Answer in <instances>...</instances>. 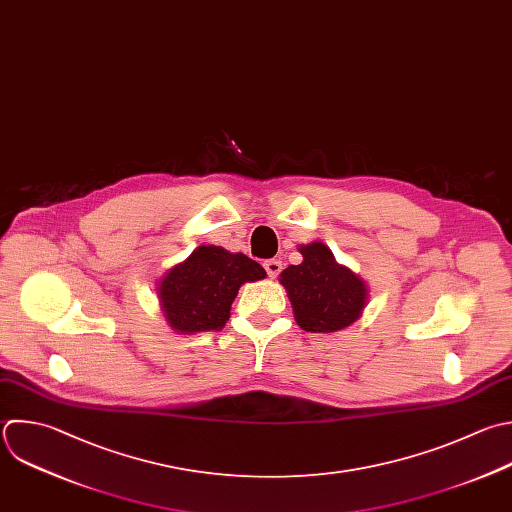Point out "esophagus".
Segmentation results:
<instances>
[{
	"mask_svg": "<svg viewBox=\"0 0 512 512\" xmlns=\"http://www.w3.org/2000/svg\"><path fill=\"white\" fill-rule=\"evenodd\" d=\"M264 268L268 272L270 278H276L280 272H282V262L280 260H266L264 262Z\"/></svg>",
	"mask_w": 512,
	"mask_h": 512,
	"instance_id": "1",
	"label": "esophagus"
}]
</instances>
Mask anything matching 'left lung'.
<instances>
[{
    "label": "left lung",
    "instance_id": "1",
    "mask_svg": "<svg viewBox=\"0 0 512 512\" xmlns=\"http://www.w3.org/2000/svg\"><path fill=\"white\" fill-rule=\"evenodd\" d=\"M302 264L280 274L294 318L306 332H336L356 322L366 306L368 288L350 268L336 262L330 248L312 242L298 248Z\"/></svg>",
    "mask_w": 512,
    "mask_h": 512
}]
</instances>
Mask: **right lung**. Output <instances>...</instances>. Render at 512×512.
Here are the masks:
<instances>
[{
  "mask_svg": "<svg viewBox=\"0 0 512 512\" xmlns=\"http://www.w3.org/2000/svg\"><path fill=\"white\" fill-rule=\"evenodd\" d=\"M264 276L266 270L246 254H232L222 246H198L166 272L158 296L176 332L222 330L240 286Z\"/></svg>",
  "mask_w": 512,
  "mask_h": 512,
  "instance_id": "1",
  "label": "right lung"
}]
</instances>
